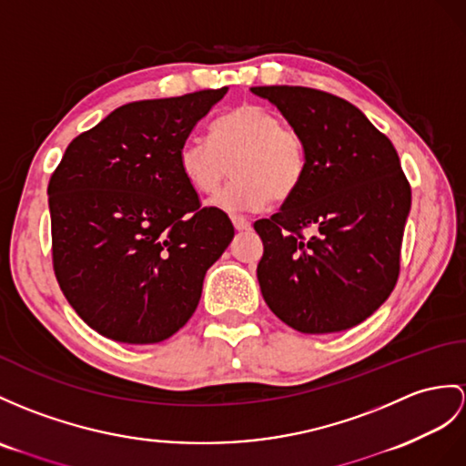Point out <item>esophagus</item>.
<instances>
[{
	"label": "esophagus",
	"instance_id": "esophagus-1",
	"mask_svg": "<svg viewBox=\"0 0 466 466\" xmlns=\"http://www.w3.org/2000/svg\"><path fill=\"white\" fill-rule=\"evenodd\" d=\"M231 221H233V225H235V229H237V231H247V229H251V221L245 219L243 215H237V213H233V215H231Z\"/></svg>",
	"mask_w": 466,
	"mask_h": 466
}]
</instances>
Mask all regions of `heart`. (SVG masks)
<instances>
[{
    "label": "heart",
    "mask_w": 466,
    "mask_h": 466,
    "mask_svg": "<svg viewBox=\"0 0 466 466\" xmlns=\"http://www.w3.org/2000/svg\"><path fill=\"white\" fill-rule=\"evenodd\" d=\"M177 164L199 194L218 191L231 164L235 179L211 203L223 209L257 211L270 198L285 201L297 194L306 174V147L275 112L241 105L211 124L209 140L189 136L181 142Z\"/></svg>",
    "instance_id": "heart-1"
}]
</instances>
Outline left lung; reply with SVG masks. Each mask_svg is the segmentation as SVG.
I'll list each match as a JSON object with an SVG mask.
<instances>
[{
	"instance_id": "8db88e82",
	"label": "left lung",
	"mask_w": 466,
	"mask_h": 466,
	"mask_svg": "<svg viewBox=\"0 0 466 466\" xmlns=\"http://www.w3.org/2000/svg\"><path fill=\"white\" fill-rule=\"evenodd\" d=\"M306 147L297 194L255 221L257 279L268 309L302 334L364 322L400 277L411 187L385 134L348 100L306 86H253ZM304 228H312L304 236Z\"/></svg>"
}]
</instances>
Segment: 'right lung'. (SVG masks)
<instances>
[{
    "label": "right lung",
    "instance_id": "1",
    "mask_svg": "<svg viewBox=\"0 0 466 466\" xmlns=\"http://www.w3.org/2000/svg\"><path fill=\"white\" fill-rule=\"evenodd\" d=\"M227 86L116 108L69 144L49 179L53 268L81 319L115 342L176 334L235 229L201 208L177 150Z\"/></svg>",
    "mask_w": 466,
    "mask_h": 466
}]
</instances>
